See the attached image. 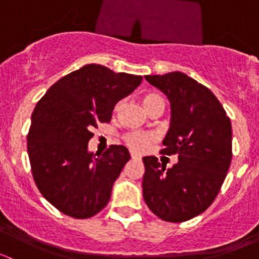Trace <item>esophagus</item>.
I'll list each match as a JSON object with an SVG mask.
<instances>
[{
  "instance_id": "obj_1",
  "label": "esophagus",
  "mask_w": 259,
  "mask_h": 259,
  "mask_svg": "<svg viewBox=\"0 0 259 259\" xmlns=\"http://www.w3.org/2000/svg\"><path fill=\"white\" fill-rule=\"evenodd\" d=\"M130 156H132V159H134V160H140V159H142V156L137 153H132L130 154Z\"/></svg>"
}]
</instances>
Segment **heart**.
Returning <instances> with one entry per match:
<instances>
[{
	"label": "heart",
	"instance_id": "b5f03b06",
	"mask_svg": "<svg viewBox=\"0 0 259 259\" xmlns=\"http://www.w3.org/2000/svg\"><path fill=\"white\" fill-rule=\"evenodd\" d=\"M143 104H144L145 109L148 113H150L154 108H155L158 104L164 103L163 98L160 95L155 93H146L143 95ZM122 106V101H117L114 106L113 113L114 115H116L120 111ZM154 137L150 134H145V133H129L124 137V142L125 144L129 146L130 149L135 151H140L144 150V149L148 148L149 145H151L154 143Z\"/></svg>",
	"mask_w": 259,
	"mask_h": 259
}]
</instances>
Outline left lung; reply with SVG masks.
Here are the masks:
<instances>
[{
    "label": "left lung",
    "mask_w": 259,
    "mask_h": 259,
    "mask_svg": "<svg viewBox=\"0 0 259 259\" xmlns=\"http://www.w3.org/2000/svg\"><path fill=\"white\" fill-rule=\"evenodd\" d=\"M171 104V122L160 153L177 155L170 169L144 156L143 197L161 221L182 223L214 202L232 161L231 119L217 96L183 72L148 75Z\"/></svg>",
    "instance_id": "1"
}]
</instances>
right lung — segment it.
Here are the masks:
<instances>
[{
    "label": "right lung",
    "mask_w": 259,
    "mask_h": 259,
    "mask_svg": "<svg viewBox=\"0 0 259 259\" xmlns=\"http://www.w3.org/2000/svg\"><path fill=\"white\" fill-rule=\"evenodd\" d=\"M142 80L90 64L56 81L38 100L27 134L31 171L44 198L61 213L86 219L109 203L129 151L111 145L94 155L88 143L91 130L110 122L115 104Z\"/></svg>",
    "instance_id": "add662e5"
}]
</instances>
